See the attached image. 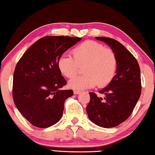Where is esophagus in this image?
<instances>
[{"label": "esophagus", "instance_id": "obj_1", "mask_svg": "<svg viewBox=\"0 0 155 155\" xmlns=\"http://www.w3.org/2000/svg\"><path fill=\"white\" fill-rule=\"evenodd\" d=\"M73 92H74V94H80V90H74Z\"/></svg>", "mask_w": 155, "mask_h": 155}]
</instances>
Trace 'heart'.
<instances>
[{"label":"heart","instance_id":"heart-1","mask_svg":"<svg viewBox=\"0 0 155 155\" xmlns=\"http://www.w3.org/2000/svg\"><path fill=\"white\" fill-rule=\"evenodd\" d=\"M73 56L62 55L57 61L58 68L65 77L71 78L77 75L80 66H84L83 75L69 81V87L75 90L90 88L97 84L104 87L115 78L117 69V58L115 51L105 48L104 45L87 40L75 47Z\"/></svg>","mask_w":155,"mask_h":155}]
</instances>
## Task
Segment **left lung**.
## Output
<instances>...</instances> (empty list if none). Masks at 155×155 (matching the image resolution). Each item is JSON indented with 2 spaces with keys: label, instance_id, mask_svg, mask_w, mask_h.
<instances>
[{
  "label": "left lung",
  "instance_id": "8db88e82",
  "mask_svg": "<svg viewBox=\"0 0 155 155\" xmlns=\"http://www.w3.org/2000/svg\"><path fill=\"white\" fill-rule=\"evenodd\" d=\"M110 46L117 58V73L112 82L99 91L105 98L89 92L90 101L86 107L91 122L98 126L112 128L120 125L131 115L140 96V66L130 51L113 38L96 37Z\"/></svg>",
  "mask_w": 155,
  "mask_h": 155
}]
</instances>
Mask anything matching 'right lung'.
I'll list each match as a JSON object with an SVG mask.
<instances>
[{
    "mask_svg": "<svg viewBox=\"0 0 155 155\" xmlns=\"http://www.w3.org/2000/svg\"><path fill=\"white\" fill-rule=\"evenodd\" d=\"M81 40L78 37L45 36L33 44L17 62L12 97L17 109L31 124L48 128L61 120L64 102L73 91L57 66L59 58Z\"/></svg>",
    "mask_w": 155,
    "mask_h": 155,
    "instance_id": "obj_1",
    "label": "right lung"
}]
</instances>
